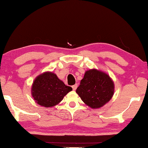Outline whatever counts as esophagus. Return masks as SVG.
Listing matches in <instances>:
<instances>
[{"instance_id":"34e87169","label":"esophagus","mask_w":148,"mask_h":148,"mask_svg":"<svg viewBox=\"0 0 148 148\" xmlns=\"http://www.w3.org/2000/svg\"><path fill=\"white\" fill-rule=\"evenodd\" d=\"M72 89H73L74 90H75L77 88V84H75L74 85H72Z\"/></svg>"}]
</instances>
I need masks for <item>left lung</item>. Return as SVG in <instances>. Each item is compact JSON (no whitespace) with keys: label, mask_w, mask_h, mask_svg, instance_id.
Returning <instances> with one entry per match:
<instances>
[{"label":"left lung","mask_w":148,"mask_h":148,"mask_svg":"<svg viewBox=\"0 0 148 148\" xmlns=\"http://www.w3.org/2000/svg\"><path fill=\"white\" fill-rule=\"evenodd\" d=\"M76 93L92 109H99L110 101L114 95V84L108 74L96 69L85 72Z\"/></svg>","instance_id":"8db88e82"}]
</instances>
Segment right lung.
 I'll use <instances>...</instances> for the list:
<instances>
[{"label":"right lung","mask_w":148,"mask_h":148,"mask_svg":"<svg viewBox=\"0 0 148 148\" xmlns=\"http://www.w3.org/2000/svg\"><path fill=\"white\" fill-rule=\"evenodd\" d=\"M71 90V87L65 85L57 75L49 71L37 76L31 88L34 100L44 107H52L59 104Z\"/></svg>","instance_id":"right-lung-1"}]
</instances>
